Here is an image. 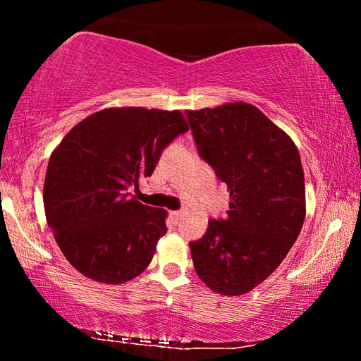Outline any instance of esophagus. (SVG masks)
Wrapping results in <instances>:
<instances>
[{
	"label": "esophagus",
	"mask_w": 361,
	"mask_h": 361,
	"mask_svg": "<svg viewBox=\"0 0 361 361\" xmlns=\"http://www.w3.org/2000/svg\"><path fill=\"white\" fill-rule=\"evenodd\" d=\"M170 215H172V219H173L175 223H178L180 219H181V212H172V213H170Z\"/></svg>",
	"instance_id": "esophagus-1"
}]
</instances>
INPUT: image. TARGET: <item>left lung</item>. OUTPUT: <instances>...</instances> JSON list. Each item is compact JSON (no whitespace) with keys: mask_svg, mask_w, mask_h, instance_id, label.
Instances as JSON below:
<instances>
[{"mask_svg":"<svg viewBox=\"0 0 361 361\" xmlns=\"http://www.w3.org/2000/svg\"><path fill=\"white\" fill-rule=\"evenodd\" d=\"M199 156L228 186L224 218L189 242L200 280L219 295H243L288 255L305 216L301 157L293 140L248 103L186 111Z\"/></svg>","mask_w":361,"mask_h":361,"instance_id":"8db88e82","label":"left lung"}]
</instances>
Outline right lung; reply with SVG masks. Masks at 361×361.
<instances>
[{"label":"right lung","instance_id":"1","mask_svg":"<svg viewBox=\"0 0 361 361\" xmlns=\"http://www.w3.org/2000/svg\"><path fill=\"white\" fill-rule=\"evenodd\" d=\"M188 132L180 111L109 108L90 114L52 152L44 181L49 228L85 277L124 283L142 274L167 232V212L130 195L162 151Z\"/></svg>","mask_w":361,"mask_h":361}]
</instances>
